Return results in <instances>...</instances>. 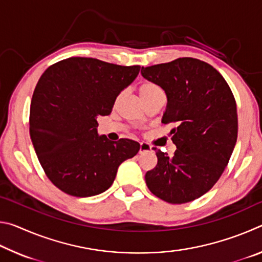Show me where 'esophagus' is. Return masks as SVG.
<instances>
[{
  "label": "esophagus",
  "mask_w": 262,
  "mask_h": 262,
  "mask_svg": "<svg viewBox=\"0 0 262 262\" xmlns=\"http://www.w3.org/2000/svg\"><path fill=\"white\" fill-rule=\"evenodd\" d=\"M147 151H151V148L149 147L148 143H144V142H141V143H140V154H142V152H147Z\"/></svg>",
  "instance_id": "1"
}]
</instances>
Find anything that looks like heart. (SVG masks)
Here are the masks:
<instances>
[{"instance_id": "obj_1", "label": "heart", "mask_w": 262, "mask_h": 262, "mask_svg": "<svg viewBox=\"0 0 262 262\" xmlns=\"http://www.w3.org/2000/svg\"><path fill=\"white\" fill-rule=\"evenodd\" d=\"M161 88H159L157 84H155L152 82H143L139 86V95L141 97L142 100H145L149 98L150 96H152L157 92H161Z\"/></svg>"}]
</instances>
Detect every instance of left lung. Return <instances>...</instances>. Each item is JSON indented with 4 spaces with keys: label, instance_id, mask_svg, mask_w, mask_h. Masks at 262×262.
I'll use <instances>...</instances> for the list:
<instances>
[{
    "label": "left lung",
    "instance_id": "obj_1",
    "mask_svg": "<svg viewBox=\"0 0 262 262\" xmlns=\"http://www.w3.org/2000/svg\"><path fill=\"white\" fill-rule=\"evenodd\" d=\"M141 74L165 91L162 122L177 125L170 133L173 157L156 150L157 165L145 173V183L168 203L190 202L206 194L228 165L238 134L236 100L223 76L193 57L142 67Z\"/></svg>",
    "mask_w": 262,
    "mask_h": 262
}]
</instances>
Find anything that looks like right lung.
I'll return each mask as SVG.
<instances>
[{"mask_svg":"<svg viewBox=\"0 0 262 262\" xmlns=\"http://www.w3.org/2000/svg\"><path fill=\"white\" fill-rule=\"evenodd\" d=\"M140 68L69 57L39 79L31 101L30 136L48 179L62 192L77 198L105 192L120 164L139 152L135 141L98 135L97 118L112 112Z\"/></svg>","mask_w":262,"mask_h":262,"instance_id":"right-lung-1","label":"right lung"}]
</instances>
